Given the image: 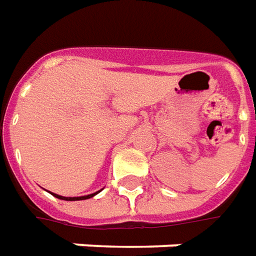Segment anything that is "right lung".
<instances>
[{
	"label": "right lung",
	"instance_id": "obj_1",
	"mask_svg": "<svg viewBox=\"0 0 256 256\" xmlns=\"http://www.w3.org/2000/svg\"><path fill=\"white\" fill-rule=\"evenodd\" d=\"M100 191H97V192H92V194H88V196H58V194H54V192H51V194H52L54 196H56V198H60V200H65V201H80V200H88V198H91V196H94L96 194H98Z\"/></svg>",
	"mask_w": 256,
	"mask_h": 256
}]
</instances>
